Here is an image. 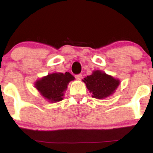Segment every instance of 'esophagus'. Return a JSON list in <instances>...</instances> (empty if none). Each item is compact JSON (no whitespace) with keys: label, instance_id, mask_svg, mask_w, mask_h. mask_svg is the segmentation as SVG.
Wrapping results in <instances>:
<instances>
[{"label":"esophagus","instance_id":"obj_1","mask_svg":"<svg viewBox=\"0 0 153 153\" xmlns=\"http://www.w3.org/2000/svg\"><path fill=\"white\" fill-rule=\"evenodd\" d=\"M82 78V74H78L75 75V78L77 79V80H80Z\"/></svg>","mask_w":153,"mask_h":153}]
</instances>
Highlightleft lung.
I'll use <instances>...</instances> for the list:
<instances>
[{"label":"left lung","instance_id":"1","mask_svg":"<svg viewBox=\"0 0 153 153\" xmlns=\"http://www.w3.org/2000/svg\"><path fill=\"white\" fill-rule=\"evenodd\" d=\"M82 81L86 84L87 88L92 93V97L98 99L108 97L114 92L119 85V80L106 75L101 71H96L87 76Z\"/></svg>","mask_w":153,"mask_h":153}]
</instances>
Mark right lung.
Masks as SVG:
<instances>
[{
  "mask_svg": "<svg viewBox=\"0 0 153 153\" xmlns=\"http://www.w3.org/2000/svg\"><path fill=\"white\" fill-rule=\"evenodd\" d=\"M75 79L70 73H55L48 75L36 81V89L45 99L51 102H57L62 100L68 82Z\"/></svg>",
  "mask_w": 153,
  "mask_h": 153,
  "instance_id": "1",
  "label": "right lung"
}]
</instances>
